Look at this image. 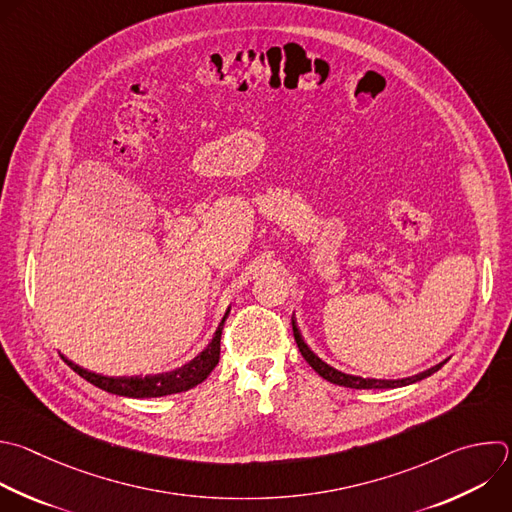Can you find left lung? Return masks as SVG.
I'll return each mask as SVG.
<instances>
[{
    "instance_id": "left-lung-1",
    "label": "left lung",
    "mask_w": 512,
    "mask_h": 512,
    "mask_svg": "<svg viewBox=\"0 0 512 512\" xmlns=\"http://www.w3.org/2000/svg\"><path fill=\"white\" fill-rule=\"evenodd\" d=\"M291 325H293V337H295V342H297V348H299L301 356L305 358V362H307L323 380H327V382H331V384H337V386H344V388H354V390L402 388V386L416 384V382H420V380L432 376L434 372H438V370L446 364V362H442V364H438V366H434V368H430V370H426V372H422V374H416V376H412V378H402V380H376V378H362V376L344 374V372H339V370L331 368L329 364H325L321 358H317V356L309 350V346L305 344V339H303V335H301V331H299V327H297L295 317H291Z\"/></svg>"
}]
</instances>
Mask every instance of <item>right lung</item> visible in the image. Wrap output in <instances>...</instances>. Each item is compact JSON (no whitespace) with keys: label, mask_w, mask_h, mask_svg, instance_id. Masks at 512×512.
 <instances>
[{"label":"right lung","mask_w":512,"mask_h":512,"mask_svg":"<svg viewBox=\"0 0 512 512\" xmlns=\"http://www.w3.org/2000/svg\"><path fill=\"white\" fill-rule=\"evenodd\" d=\"M231 309H227L223 321L219 323L211 344L197 356L193 358L189 364L173 370V372H164V374H154V376H120V378H112V376H100L94 372H88L72 362H68V366L82 376L86 382L94 384L96 388L116 394V396H126V398H160V396H168V394H179V392H187L195 386H199L201 382L207 380V376L215 370V366L219 364V356H221V333H223V325L225 319L229 315Z\"/></svg>","instance_id":"right-lung-1"}]
</instances>
